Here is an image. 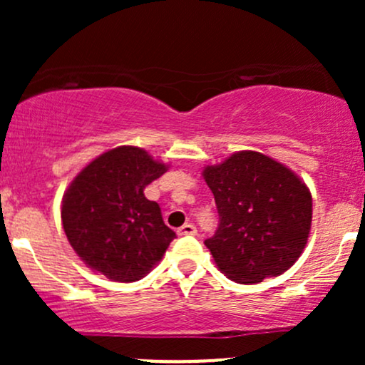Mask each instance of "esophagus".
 <instances>
[{"mask_svg": "<svg viewBox=\"0 0 365 365\" xmlns=\"http://www.w3.org/2000/svg\"><path fill=\"white\" fill-rule=\"evenodd\" d=\"M177 233L180 237H188V235H197V228L194 225L190 223H185L183 226H180L177 230Z\"/></svg>", "mask_w": 365, "mask_h": 365, "instance_id": "obj_1", "label": "esophagus"}]
</instances>
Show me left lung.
Masks as SVG:
<instances>
[{"mask_svg":"<svg viewBox=\"0 0 365 365\" xmlns=\"http://www.w3.org/2000/svg\"><path fill=\"white\" fill-rule=\"evenodd\" d=\"M220 226L204 244L221 273L252 284L290 269L307 244L312 195L304 180L276 159L238 150L202 171Z\"/></svg>","mask_w":365,"mask_h":365,"instance_id":"obj_1","label":"left lung"}]
</instances>
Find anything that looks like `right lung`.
I'll list each match as a JSON object with an SVG mask.
<instances>
[{"label": "right lung", "instance_id": "right-lung-1", "mask_svg": "<svg viewBox=\"0 0 365 365\" xmlns=\"http://www.w3.org/2000/svg\"><path fill=\"white\" fill-rule=\"evenodd\" d=\"M166 170L144 149L120 145L92 159L72 180L61 200V223L87 267L130 283L161 261L177 235L144 188Z\"/></svg>", "mask_w": 365, "mask_h": 365}]
</instances>
